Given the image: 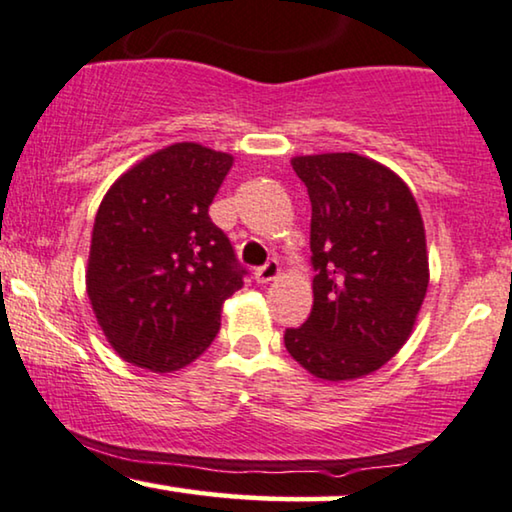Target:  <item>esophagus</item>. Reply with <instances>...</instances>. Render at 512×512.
I'll return each mask as SVG.
<instances>
[{
  "mask_svg": "<svg viewBox=\"0 0 512 512\" xmlns=\"http://www.w3.org/2000/svg\"><path fill=\"white\" fill-rule=\"evenodd\" d=\"M254 277L258 284H268V282H275V279L279 277V263L272 258V261H268L265 265H261V268L254 270Z\"/></svg>",
  "mask_w": 512,
  "mask_h": 512,
  "instance_id": "34e87169",
  "label": "esophagus"
}]
</instances>
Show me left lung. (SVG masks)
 I'll return each instance as SVG.
<instances>
[{
    "instance_id": "1",
    "label": "left lung",
    "mask_w": 512,
    "mask_h": 512,
    "mask_svg": "<svg viewBox=\"0 0 512 512\" xmlns=\"http://www.w3.org/2000/svg\"><path fill=\"white\" fill-rule=\"evenodd\" d=\"M312 202L314 303L286 328L293 359L321 380L382 368L410 338L429 286L424 221L410 188L359 153L291 160Z\"/></svg>"
}]
</instances>
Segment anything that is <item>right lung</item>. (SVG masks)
<instances>
[{"instance_id":"obj_1","label":"right lung","mask_w":512,"mask_h":512,"mask_svg":"<svg viewBox=\"0 0 512 512\" xmlns=\"http://www.w3.org/2000/svg\"><path fill=\"white\" fill-rule=\"evenodd\" d=\"M233 156L181 142L116 179L97 209L86 286L118 356L172 373L212 345L247 270L209 219Z\"/></svg>"}]
</instances>
